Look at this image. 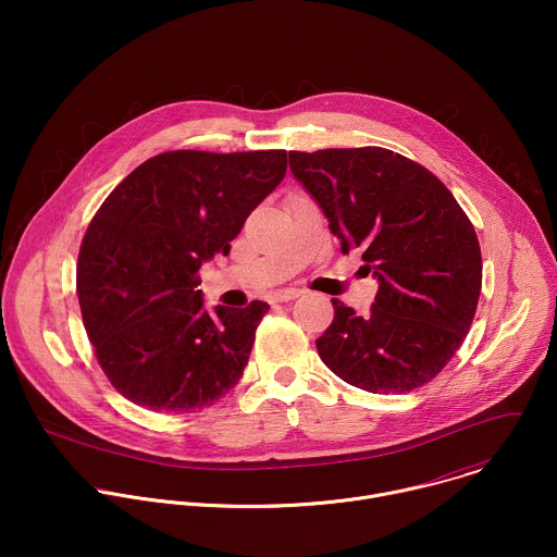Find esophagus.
<instances>
[{
  "instance_id": "34e87169",
  "label": "esophagus",
  "mask_w": 557,
  "mask_h": 557,
  "mask_svg": "<svg viewBox=\"0 0 557 557\" xmlns=\"http://www.w3.org/2000/svg\"><path fill=\"white\" fill-rule=\"evenodd\" d=\"M304 290H299V288H280V290H275L273 295H271V301H290V299H295V297H299Z\"/></svg>"
}]
</instances>
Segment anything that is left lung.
<instances>
[{
  "label": "left lung",
  "mask_w": 557,
  "mask_h": 557,
  "mask_svg": "<svg viewBox=\"0 0 557 557\" xmlns=\"http://www.w3.org/2000/svg\"><path fill=\"white\" fill-rule=\"evenodd\" d=\"M288 163L342 251H361L379 282L366 314L333 299L335 320L314 342L322 361L374 394L432 381L481 297L483 258L467 213L430 170L383 147L288 151Z\"/></svg>",
  "instance_id": "obj_1"
}]
</instances>
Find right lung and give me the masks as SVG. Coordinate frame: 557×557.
Masks as SVG:
<instances>
[{
	"mask_svg": "<svg viewBox=\"0 0 557 557\" xmlns=\"http://www.w3.org/2000/svg\"><path fill=\"white\" fill-rule=\"evenodd\" d=\"M284 174V149L165 151L123 178L95 213L76 293L99 366L125 399L183 414L240 381L269 304L207 312L196 273L228 256Z\"/></svg>",
	"mask_w": 557,
	"mask_h": 557,
	"instance_id": "1",
	"label": "right lung"
}]
</instances>
